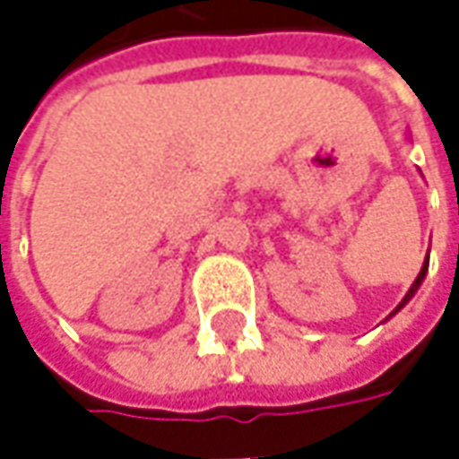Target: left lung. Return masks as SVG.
<instances>
[{
    "instance_id": "8db88e82",
    "label": "left lung",
    "mask_w": 459,
    "mask_h": 459,
    "mask_svg": "<svg viewBox=\"0 0 459 459\" xmlns=\"http://www.w3.org/2000/svg\"><path fill=\"white\" fill-rule=\"evenodd\" d=\"M427 268H429V255H427V260H424L421 271H419V275H416V281H414V283H411V289H409V291H406V296H403V301H401V304H398V307L394 308V314H396V311H401V308L406 307V304H409V301L414 299V293L419 291V286H421V281H424V275H427ZM394 314H391V316H394Z\"/></svg>"
}]
</instances>
